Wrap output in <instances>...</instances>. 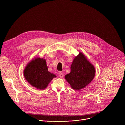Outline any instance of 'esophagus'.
Segmentation results:
<instances>
[{
    "label": "esophagus",
    "mask_w": 125,
    "mask_h": 125,
    "mask_svg": "<svg viewBox=\"0 0 125 125\" xmlns=\"http://www.w3.org/2000/svg\"><path fill=\"white\" fill-rule=\"evenodd\" d=\"M59 75L60 78H62L64 76V73H61V72H60L59 73Z\"/></svg>",
    "instance_id": "esophagus-1"
}]
</instances>
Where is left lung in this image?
I'll list each match as a JSON object with an SVG mask.
<instances>
[{
  "mask_svg": "<svg viewBox=\"0 0 125 125\" xmlns=\"http://www.w3.org/2000/svg\"><path fill=\"white\" fill-rule=\"evenodd\" d=\"M71 72L65 79L73 89L80 90L85 88L93 79L95 69L83 54L80 53L73 60Z\"/></svg>",
  "mask_w": 125,
  "mask_h": 125,
  "instance_id": "8db88e82",
  "label": "left lung"
}]
</instances>
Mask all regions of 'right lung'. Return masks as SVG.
<instances>
[{"instance_id":"add662e5","label":"right lung","mask_w":125,"mask_h":125,"mask_svg":"<svg viewBox=\"0 0 125 125\" xmlns=\"http://www.w3.org/2000/svg\"><path fill=\"white\" fill-rule=\"evenodd\" d=\"M25 79L37 89H45L49 83L56 76L48 71L45 60L36 58L32 60L24 71Z\"/></svg>"}]
</instances>
